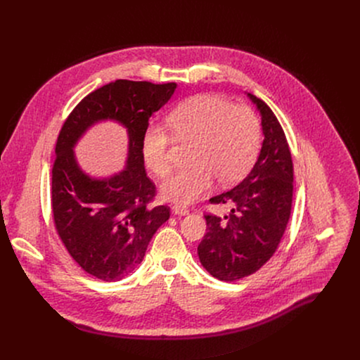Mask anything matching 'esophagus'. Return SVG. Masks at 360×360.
<instances>
[{
    "mask_svg": "<svg viewBox=\"0 0 360 360\" xmlns=\"http://www.w3.org/2000/svg\"><path fill=\"white\" fill-rule=\"evenodd\" d=\"M172 212H174V215L185 217V215L189 214V210L185 208V207H181V205H174V207H172Z\"/></svg>",
    "mask_w": 360,
    "mask_h": 360,
    "instance_id": "1",
    "label": "esophagus"
}]
</instances>
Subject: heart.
<instances>
[{
  "mask_svg": "<svg viewBox=\"0 0 360 360\" xmlns=\"http://www.w3.org/2000/svg\"><path fill=\"white\" fill-rule=\"evenodd\" d=\"M168 124L179 143H192L186 169L162 184V195L191 203L208 191L215 178L233 185L253 167L262 142L261 122L245 105H233L217 94L195 95L169 114ZM145 165L160 178L172 169V138L161 125H149L142 138Z\"/></svg>",
  "mask_w": 360,
  "mask_h": 360,
  "instance_id": "b5f03b06",
  "label": "heart"
}]
</instances>
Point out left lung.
<instances>
[{"mask_svg": "<svg viewBox=\"0 0 360 360\" xmlns=\"http://www.w3.org/2000/svg\"><path fill=\"white\" fill-rule=\"evenodd\" d=\"M248 96L262 120L261 153L239 185L210 199L232 210L224 219L205 215L207 233L198 246L202 266L225 282L255 274L272 258L292 210L293 164L285 132L262 99Z\"/></svg>", "mask_w": 360, "mask_h": 360, "instance_id": "8db88e82", "label": "left lung"}]
</instances>
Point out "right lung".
Listing matches in <instances>:
<instances>
[{
  "label": "right lung",
  "instance_id": "add662e5",
  "mask_svg": "<svg viewBox=\"0 0 360 360\" xmlns=\"http://www.w3.org/2000/svg\"><path fill=\"white\" fill-rule=\"evenodd\" d=\"M175 82L117 79L88 94L64 122L51 184L56 229L72 259L89 275L117 282L142 262L149 240L169 219V208H146L155 185L146 176L142 138L153 112L171 99ZM102 120L122 124L129 134L126 168L108 179H95L77 165L73 148Z\"/></svg>",
  "mask_w": 360,
  "mask_h": 360
}]
</instances>
